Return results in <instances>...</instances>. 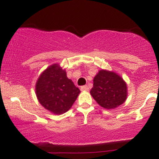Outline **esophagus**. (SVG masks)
Here are the masks:
<instances>
[{
  "label": "esophagus",
  "instance_id": "1",
  "mask_svg": "<svg viewBox=\"0 0 159 159\" xmlns=\"http://www.w3.org/2000/svg\"><path fill=\"white\" fill-rule=\"evenodd\" d=\"M81 91H89V88L88 85H83V86H81Z\"/></svg>",
  "mask_w": 159,
  "mask_h": 159
}]
</instances>
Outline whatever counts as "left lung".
<instances>
[{"label":"left lung","mask_w":159,"mask_h":159,"mask_svg":"<svg viewBox=\"0 0 159 159\" xmlns=\"http://www.w3.org/2000/svg\"><path fill=\"white\" fill-rule=\"evenodd\" d=\"M90 93L100 106L115 109L127 98V85L121 76L113 71L101 70L94 76Z\"/></svg>","instance_id":"8db88e82"}]
</instances>
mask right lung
Segmentation results:
<instances>
[{
    "label": "right lung",
    "instance_id": "obj_1",
    "mask_svg": "<svg viewBox=\"0 0 159 159\" xmlns=\"http://www.w3.org/2000/svg\"><path fill=\"white\" fill-rule=\"evenodd\" d=\"M35 91L40 104L56 115L70 110L80 93L58 64L49 66L40 74Z\"/></svg>",
    "mask_w": 159,
    "mask_h": 159
}]
</instances>
